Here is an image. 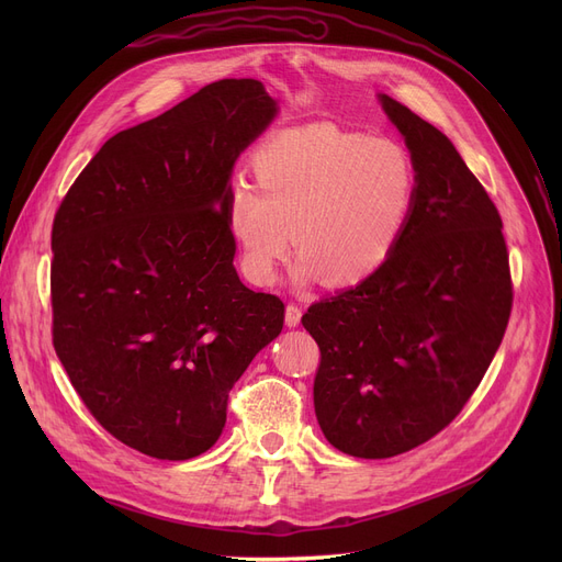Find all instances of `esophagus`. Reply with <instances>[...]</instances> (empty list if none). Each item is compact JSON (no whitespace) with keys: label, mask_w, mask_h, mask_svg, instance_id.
I'll return each instance as SVG.
<instances>
[{"label":"esophagus","mask_w":562,"mask_h":562,"mask_svg":"<svg viewBox=\"0 0 562 562\" xmlns=\"http://www.w3.org/2000/svg\"><path fill=\"white\" fill-rule=\"evenodd\" d=\"M301 316H303L301 305H296V303H289V305H286L284 321H286V326H289V328H296L299 323H301Z\"/></svg>","instance_id":"esophagus-1"}]
</instances>
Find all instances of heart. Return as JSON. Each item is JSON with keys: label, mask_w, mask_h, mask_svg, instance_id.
Wrapping results in <instances>:
<instances>
[{"label": "heart", "mask_w": 562, "mask_h": 562, "mask_svg": "<svg viewBox=\"0 0 562 562\" xmlns=\"http://www.w3.org/2000/svg\"><path fill=\"white\" fill-rule=\"evenodd\" d=\"M255 186L234 182L229 232L255 284H271L293 244L296 278L326 273L333 284L375 276L398 250L419 195L409 150L382 136L316 125L266 143Z\"/></svg>", "instance_id": "obj_1"}]
</instances>
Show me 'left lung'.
<instances>
[{"label": "left lung", "mask_w": 562, "mask_h": 562, "mask_svg": "<svg viewBox=\"0 0 562 562\" xmlns=\"http://www.w3.org/2000/svg\"><path fill=\"white\" fill-rule=\"evenodd\" d=\"M419 195L394 257L369 280L314 303L316 419L341 453L380 460L445 430L504 339L513 280L504 223L453 143L390 95Z\"/></svg>", "instance_id": "left-lung-1"}]
</instances>
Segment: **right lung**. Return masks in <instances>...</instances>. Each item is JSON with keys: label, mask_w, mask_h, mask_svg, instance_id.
Segmentation results:
<instances>
[{"label": "right lung", "mask_w": 562, "mask_h": 562, "mask_svg": "<svg viewBox=\"0 0 562 562\" xmlns=\"http://www.w3.org/2000/svg\"><path fill=\"white\" fill-rule=\"evenodd\" d=\"M257 79L206 83L111 136L52 225V344L117 441L159 460L216 445L227 398L284 326L234 271L229 172L276 115Z\"/></svg>", "instance_id": "1"}]
</instances>
